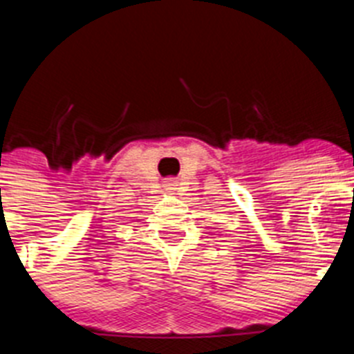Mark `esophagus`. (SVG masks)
I'll use <instances>...</instances> for the list:
<instances>
[{
	"mask_svg": "<svg viewBox=\"0 0 354 354\" xmlns=\"http://www.w3.org/2000/svg\"><path fill=\"white\" fill-rule=\"evenodd\" d=\"M167 186H168V189H175V187H171V186H175V183H174V180H170V183H168Z\"/></svg>",
	"mask_w": 354,
	"mask_h": 354,
	"instance_id": "34e87169",
	"label": "esophagus"
}]
</instances>
